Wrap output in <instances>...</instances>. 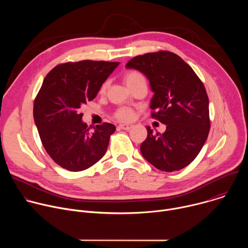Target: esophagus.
<instances>
[{"label":"esophagus","instance_id":"1","mask_svg":"<svg viewBox=\"0 0 248 248\" xmlns=\"http://www.w3.org/2000/svg\"><path fill=\"white\" fill-rule=\"evenodd\" d=\"M132 126H133V125H132V124H122L119 125L120 128L124 129V130H129Z\"/></svg>","mask_w":248,"mask_h":248}]
</instances>
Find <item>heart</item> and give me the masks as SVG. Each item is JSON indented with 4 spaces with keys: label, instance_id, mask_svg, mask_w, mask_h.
I'll return each mask as SVG.
<instances>
[{
    "label": "heart",
    "instance_id": "1",
    "mask_svg": "<svg viewBox=\"0 0 248 248\" xmlns=\"http://www.w3.org/2000/svg\"><path fill=\"white\" fill-rule=\"evenodd\" d=\"M124 81L129 89L139 82H146L143 75L137 72V70H130V72H127L124 77ZM107 85H108V83L105 82L102 85L100 91L104 92L106 90V88H107ZM115 117H116V119H118L120 121H124V122L129 121L133 117V112L131 109H129L127 107H122L116 111Z\"/></svg>",
    "mask_w": 248,
    "mask_h": 248
}]
</instances>
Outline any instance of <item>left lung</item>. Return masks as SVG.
<instances>
[{
  "instance_id": "obj_1",
  "label": "left lung",
  "mask_w": 248,
  "mask_h": 248,
  "mask_svg": "<svg viewBox=\"0 0 248 248\" xmlns=\"http://www.w3.org/2000/svg\"><path fill=\"white\" fill-rule=\"evenodd\" d=\"M125 66L148 78L154 92L151 116L166 124L162 134L146 126L147 138L140 145L141 154L164 171L188 166L202 149L210 129L204 84L189 64L168 51L136 56Z\"/></svg>"
}]
</instances>
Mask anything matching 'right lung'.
<instances>
[{"mask_svg":"<svg viewBox=\"0 0 248 248\" xmlns=\"http://www.w3.org/2000/svg\"><path fill=\"white\" fill-rule=\"evenodd\" d=\"M119 62L80 61L55 66L34 100L33 117L42 144L62 168L80 171L107 151L116 126L97 124L91 132L82 122L80 106L93 100Z\"/></svg>","mask_w":248,"mask_h":248,"instance_id":"obj_1","label":"right lung"}]
</instances>
